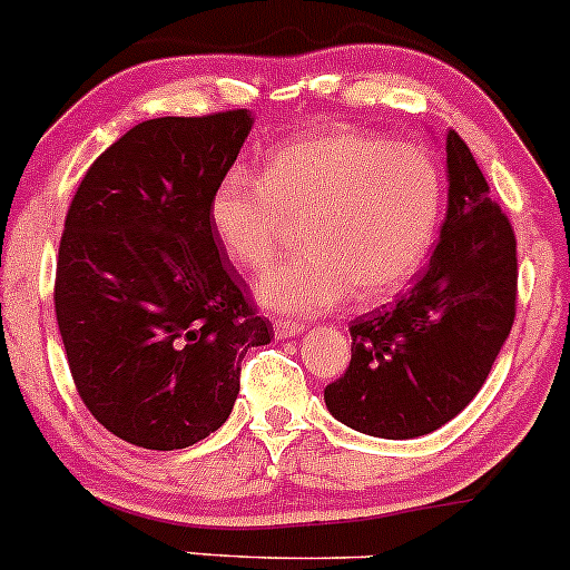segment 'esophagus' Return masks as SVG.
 Segmentation results:
<instances>
[{
  "instance_id": "34e87169",
  "label": "esophagus",
  "mask_w": 570,
  "mask_h": 570,
  "mask_svg": "<svg viewBox=\"0 0 570 570\" xmlns=\"http://www.w3.org/2000/svg\"><path fill=\"white\" fill-rule=\"evenodd\" d=\"M274 328H277L279 337H296V334L304 332V324H302V321L277 318V321H274Z\"/></svg>"
}]
</instances>
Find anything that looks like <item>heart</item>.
Returning a JSON list of instances; mask_svg holds the SVG:
<instances>
[{"mask_svg":"<svg viewBox=\"0 0 570 570\" xmlns=\"http://www.w3.org/2000/svg\"><path fill=\"white\" fill-rule=\"evenodd\" d=\"M444 186L416 145L334 128L283 145L261 175L230 169L214 186L208 219L244 272L277 257L302 227V255L268 268L257 296L283 313H318L354 293L362 307L401 293L431 255Z\"/></svg>","mask_w":570,"mask_h":570,"instance_id":"1","label":"heart"}]
</instances>
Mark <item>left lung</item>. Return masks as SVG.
<instances>
[{"label":"left lung","mask_w":570,"mask_h":570,"mask_svg":"<svg viewBox=\"0 0 570 570\" xmlns=\"http://www.w3.org/2000/svg\"><path fill=\"white\" fill-rule=\"evenodd\" d=\"M450 203L420 279L392 307L351 321V362L324 390L354 431L414 439L469 406L515 318V233L472 150L448 134Z\"/></svg>","instance_id":"1"}]
</instances>
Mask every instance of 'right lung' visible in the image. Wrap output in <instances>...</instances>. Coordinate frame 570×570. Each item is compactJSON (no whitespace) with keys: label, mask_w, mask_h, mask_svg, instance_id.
<instances>
[{"label":"right lung","mask_w":570,"mask_h":570,"mask_svg":"<svg viewBox=\"0 0 570 570\" xmlns=\"http://www.w3.org/2000/svg\"><path fill=\"white\" fill-rule=\"evenodd\" d=\"M249 128L246 109L145 120L70 199L55 279L68 367L90 414L137 448L222 428L244 354L274 337L208 219Z\"/></svg>","instance_id":"obj_1"}]
</instances>
